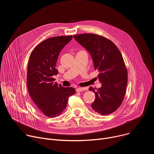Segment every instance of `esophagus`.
<instances>
[{
    "mask_svg": "<svg viewBox=\"0 0 154 154\" xmlns=\"http://www.w3.org/2000/svg\"><path fill=\"white\" fill-rule=\"evenodd\" d=\"M86 88H78L76 89V91L77 92H81L83 90H85Z\"/></svg>",
    "mask_w": 154,
    "mask_h": 154,
    "instance_id": "34e87169",
    "label": "esophagus"
}]
</instances>
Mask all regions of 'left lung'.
<instances>
[{"label":"left lung","instance_id":"left-lung-1","mask_svg":"<svg viewBox=\"0 0 154 154\" xmlns=\"http://www.w3.org/2000/svg\"><path fill=\"white\" fill-rule=\"evenodd\" d=\"M74 38L90 54L94 69L99 72L98 79L102 86L89 88L96 95L92 108L102 115L115 112L123 101L127 83V71L119 50L102 36L84 33Z\"/></svg>","mask_w":154,"mask_h":154}]
</instances>
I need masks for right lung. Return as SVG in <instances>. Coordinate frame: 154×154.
<instances>
[{"instance_id":"obj_1","label":"right lung","mask_w":154,"mask_h":154,"mask_svg":"<svg viewBox=\"0 0 154 154\" xmlns=\"http://www.w3.org/2000/svg\"><path fill=\"white\" fill-rule=\"evenodd\" d=\"M72 36L52 37L41 42L32 52L27 69L29 94L37 108L50 118L60 115L66 107L69 97L74 94L72 87L64 88L55 82L58 74L56 63L60 52Z\"/></svg>"}]
</instances>
